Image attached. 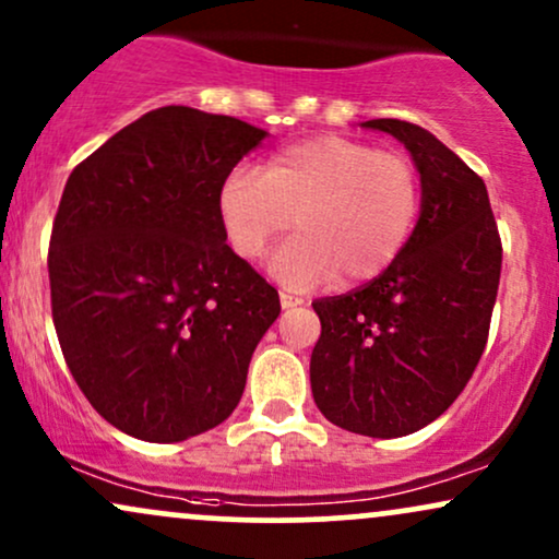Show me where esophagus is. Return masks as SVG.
Here are the masks:
<instances>
[{"mask_svg": "<svg viewBox=\"0 0 559 559\" xmlns=\"http://www.w3.org/2000/svg\"><path fill=\"white\" fill-rule=\"evenodd\" d=\"M280 304L282 308H295L304 304V298L300 295H293V293H280Z\"/></svg>", "mask_w": 559, "mask_h": 559, "instance_id": "1", "label": "esophagus"}]
</instances>
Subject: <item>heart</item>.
<instances>
[{"label": "heart", "mask_w": 559, "mask_h": 559, "mask_svg": "<svg viewBox=\"0 0 559 559\" xmlns=\"http://www.w3.org/2000/svg\"><path fill=\"white\" fill-rule=\"evenodd\" d=\"M216 206L229 246L246 261H259L295 216L298 235L272 259L282 285L308 290L334 277L360 285L386 272L408 242L421 175L403 151L321 135L277 151L264 173L229 169Z\"/></svg>", "instance_id": "obj_1"}]
</instances>
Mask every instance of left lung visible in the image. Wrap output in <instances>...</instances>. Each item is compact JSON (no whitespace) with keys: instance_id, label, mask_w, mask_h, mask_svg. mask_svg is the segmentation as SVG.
<instances>
[{"instance_id":"obj_1","label":"left lung","mask_w":559,"mask_h":559,"mask_svg":"<svg viewBox=\"0 0 559 559\" xmlns=\"http://www.w3.org/2000/svg\"><path fill=\"white\" fill-rule=\"evenodd\" d=\"M411 151L421 173V216L386 272L313 300L321 334L311 392L340 429L405 437L455 403L489 337L502 240L484 180L429 130L369 120Z\"/></svg>"}]
</instances>
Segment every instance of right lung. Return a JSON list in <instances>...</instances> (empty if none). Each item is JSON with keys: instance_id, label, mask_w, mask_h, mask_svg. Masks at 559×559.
<instances>
[{"instance_id": "add662e5", "label": "right lung", "mask_w": 559, "mask_h": 559, "mask_svg": "<svg viewBox=\"0 0 559 559\" xmlns=\"http://www.w3.org/2000/svg\"><path fill=\"white\" fill-rule=\"evenodd\" d=\"M264 135L162 107L68 177L49 240L51 319L72 379L124 435L182 442L240 403L280 295L225 242L216 199Z\"/></svg>"}]
</instances>
